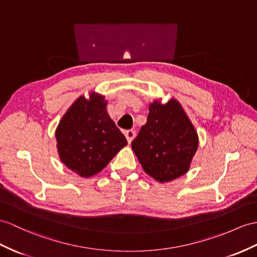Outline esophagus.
Wrapping results in <instances>:
<instances>
[{
  "label": "esophagus",
  "mask_w": 257,
  "mask_h": 257,
  "mask_svg": "<svg viewBox=\"0 0 257 257\" xmlns=\"http://www.w3.org/2000/svg\"><path fill=\"white\" fill-rule=\"evenodd\" d=\"M135 135H136V133H135V131H134V130H127L126 132H125V136H126V140H127L128 144L134 140Z\"/></svg>",
  "instance_id": "esophagus-1"
}]
</instances>
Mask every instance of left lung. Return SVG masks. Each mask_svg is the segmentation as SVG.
<instances>
[{"label":"left lung","mask_w":257,"mask_h":257,"mask_svg":"<svg viewBox=\"0 0 257 257\" xmlns=\"http://www.w3.org/2000/svg\"><path fill=\"white\" fill-rule=\"evenodd\" d=\"M148 109L147 123L131 145L149 177L160 183L171 182L190 170L198 135L177 99L166 103L154 100Z\"/></svg>","instance_id":"left-lung-1"}]
</instances>
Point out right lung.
<instances>
[{
  "instance_id": "obj_1",
  "label": "right lung",
  "mask_w": 257,
  "mask_h": 257,
  "mask_svg": "<svg viewBox=\"0 0 257 257\" xmlns=\"http://www.w3.org/2000/svg\"><path fill=\"white\" fill-rule=\"evenodd\" d=\"M104 96L78 97L55 130L60 160L81 178L102 171L127 141L108 114Z\"/></svg>"
}]
</instances>
